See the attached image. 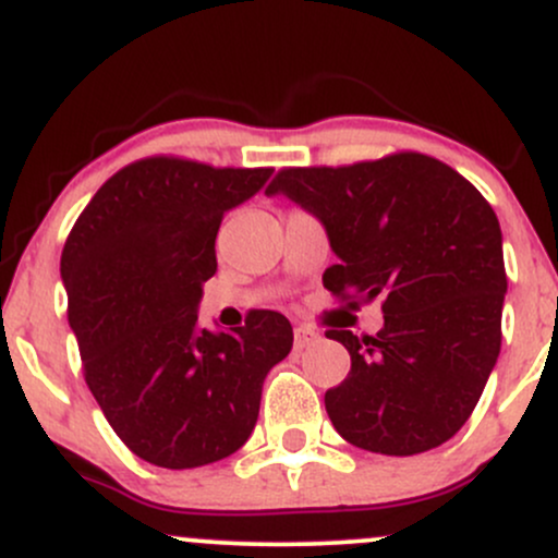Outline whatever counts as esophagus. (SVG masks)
Masks as SVG:
<instances>
[{
    "label": "esophagus",
    "instance_id": "34e87169",
    "mask_svg": "<svg viewBox=\"0 0 558 558\" xmlns=\"http://www.w3.org/2000/svg\"><path fill=\"white\" fill-rule=\"evenodd\" d=\"M318 340H322V335H318V331L313 329V327H305V324H300V327H295V348L298 350L308 348V345H313V342H318Z\"/></svg>",
    "mask_w": 558,
    "mask_h": 558
}]
</instances>
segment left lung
<instances>
[{"instance_id":"8db88e82","label":"left lung","mask_w":558,"mask_h":558,"mask_svg":"<svg viewBox=\"0 0 558 558\" xmlns=\"http://www.w3.org/2000/svg\"><path fill=\"white\" fill-rule=\"evenodd\" d=\"M284 195L324 223L340 260L324 287L359 308L381 300L377 337L329 329L350 372L327 390L335 429L355 448L414 456L450 440L500 353L504 236L490 203L422 153L340 168H284Z\"/></svg>"}]
</instances>
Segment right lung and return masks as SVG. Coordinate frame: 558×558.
Masks as SVG:
<instances>
[{
  "label": "right lung",
  "instance_id": "right-lung-1",
  "mask_svg": "<svg viewBox=\"0 0 558 558\" xmlns=\"http://www.w3.org/2000/svg\"><path fill=\"white\" fill-rule=\"evenodd\" d=\"M274 168L144 158L92 197L68 234L60 277L84 377L116 435L155 466L195 469L247 442L263 379L292 350L277 311L199 329L223 213Z\"/></svg>",
  "mask_w": 558,
  "mask_h": 558
}]
</instances>
